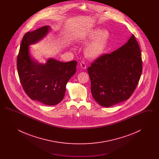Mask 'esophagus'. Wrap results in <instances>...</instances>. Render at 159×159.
I'll use <instances>...</instances> for the list:
<instances>
[{
	"label": "esophagus",
	"mask_w": 159,
	"mask_h": 159,
	"mask_svg": "<svg viewBox=\"0 0 159 159\" xmlns=\"http://www.w3.org/2000/svg\"><path fill=\"white\" fill-rule=\"evenodd\" d=\"M80 66L81 67V68L83 69V70H85L86 68V65L85 64V63L84 62H80Z\"/></svg>",
	"instance_id": "esophagus-1"
}]
</instances>
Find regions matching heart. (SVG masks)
I'll return each instance as SVG.
<instances>
[{
  "label": "heart",
  "instance_id": "1",
  "mask_svg": "<svg viewBox=\"0 0 159 159\" xmlns=\"http://www.w3.org/2000/svg\"><path fill=\"white\" fill-rule=\"evenodd\" d=\"M110 38V33L107 30L95 27L84 34L79 42L83 45L88 43L84 48V54L88 59L96 60L106 52Z\"/></svg>",
  "mask_w": 159,
  "mask_h": 159
}]
</instances>
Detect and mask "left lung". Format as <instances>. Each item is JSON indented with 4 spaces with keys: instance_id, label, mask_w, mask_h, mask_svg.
<instances>
[{
    "instance_id": "1",
    "label": "left lung",
    "mask_w": 159,
    "mask_h": 159,
    "mask_svg": "<svg viewBox=\"0 0 159 159\" xmlns=\"http://www.w3.org/2000/svg\"><path fill=\"white\" fill-rule=\"evenodd\" d=\"M141 52L134 35L112 53L95 61L88 71L93 98L109 107L130 98L142 73Z\"/></svg>"
}]
</instances>
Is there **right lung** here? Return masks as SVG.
Wrapping results in <instances>:
<instances>
[{"instance_id": "1", "label": "right lung", "mask_w": 159, "mask_h": 159, "mask_svg": "<svg viewBox=\"0 0 159 159\" xmlns=\"http://www.w3.org/2000/svg\"><path fill=\"white\" fill-rule=\"evenodd\" d=\"M50 30L46 25L25 34L17 58V70L23 89L32 100L54 106L64 98L66 84L75 74L77 62L49 58L42 64L32 57L29 46L42 40Z\"/></svg>"}]
</instances>
